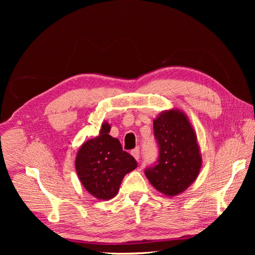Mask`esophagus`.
Wrapping results in <instances>:
<instances>
[{
	"mask_svg": "<svg viewBox=\"0 0 255 255\" xmlns=\"http://www.w3.org/2000/svg\"><path fill=\"white\" fill-rule=\"evenodd\" d=\"M130 154H132L133 157H134L136 160H138V159H139V157H140V155H139V150H138V149L133 150L132 152H130Z\"/></svg>",
	"mask_w": 255,
	"mask_h": 255,
	"instance_id": "34e87169",
	"label": "esophagus"
}]
</instances>
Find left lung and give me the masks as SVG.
Listing matches in <instances>:
<instances>
[{
	"label": "left lung",
	"instance_id": "obj_1",
	"mask_svg": "<svg viewBox=\"0 0 255 255\" xmlns=\"http://www.w3.org/2000/svg\"><path fill=\"white\" fill-rule=\"evenodd\" d=\"M154 135L159 146L155 166L145 169L152 186L167 197H175L196 181L202 166L197 135L184 112H161L153 120Z\"/></svg>",
	"mask_w": 255,
	"mask_h": 255
}]
</instances>
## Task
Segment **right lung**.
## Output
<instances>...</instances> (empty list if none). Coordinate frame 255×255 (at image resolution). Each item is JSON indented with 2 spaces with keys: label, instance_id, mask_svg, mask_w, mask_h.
<instances>
[{
  "label": "right lung",
  "instance_id": "1",
  "mask_svg": "<svg viewBox=\"0 0 255 255\" xmlns=\"http://www.w3.org/2000/svg\"><path fill=\"white\" fill-rule=\"evenodd\" d=\"M110 132L111 125L103 122L99 136L85 141L75 158L81 183L99 200L114 198L125 175L137 167L135 158L122 150L120 141L112 137Z\"/></svg>",
  "mask_w": 255,
  "mask_h": 255
}]
</instances>
